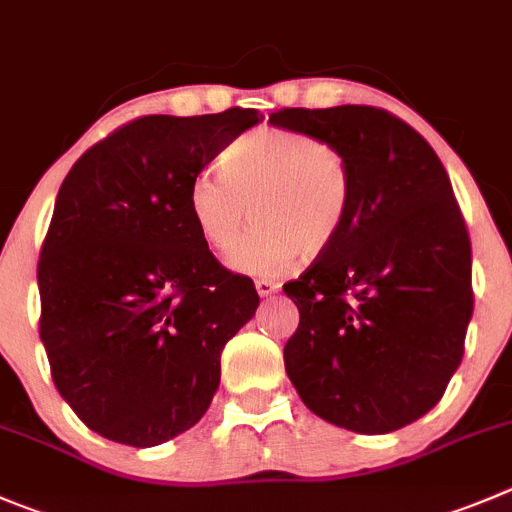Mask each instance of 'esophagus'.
Segmentation results:
<instances>
[{"mask_svg": "<svg viewBox=\"0 0 512 512\" xmlns=\"http://www.w3.org/2000/svg\"><path fill=\"white\" fill-rule=\"evenodd\" d=\"M256 291H259V296H271L274 291H279V284L271 279H256Z\"/></svg>", "mask_w": 512, "mask_h": 512, "instance_id": "1", "label": "esophagus"}]
</instances>
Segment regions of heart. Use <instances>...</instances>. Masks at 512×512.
<instances>
[{
    "instance_id": "b5f03b06",
    "label": "heart",
    "mask_w": 512,
    "mask_h": 512,
    "mask_svg": "<svg viewBox=\"0 0 512 512\" xmlns=\"http://www.w3.org/2000/svg\"><path fill=\"white\" fill-rule=\"evenodd\" d=\"M354 201L352 170L334 145L291 130H256L203 168L188 188L198 233L228 253L253 228L231 266L248 276H281L301 256H321L342 236Z\"/></svg>"
}]
</instances>
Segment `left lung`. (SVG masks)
Returning <instances> with one entry per match:
<instances>
[{
    "label": "left lung",
    "mask_w": 512,
    "mask_h": 512,
    "mask_svg": "<svg viewBox=\"0 0 512 512\" xmlns=\"http://www.w3.org/2000/svg\"><path fill=\"white\" fill-rule=\"evenodd\" d=\"M269 123L334 145L354 183L339 241L284 284L299 309L286 374L321 420L399 430L440 402L472 316L470 236L447 170L379 107H286Z\"/></svg>",
    "instance_id": "1"
}]
</instances>
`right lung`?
I'll return each mask as SVG.
<instances>
[{
  "mask_svg": "<svg viewBox=\"0 0 512 512\" xmlns=\"http://www.w3.org/2000/svg\"><path fill=\"white\" fill-rule=\"evenodd\" d=\"M259 110L145 115L92 145L62 180L42 243L40 337L75 415L120 445L191 430L221 382V352L256 314L248 276L216 261L188 188Z\"/></svg>",
  "mask_w": 512,
  "mask_h": 512,
  "instance_id": "1",
  "label": "right lung"
}]
</instances>
